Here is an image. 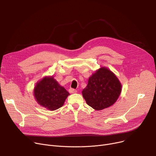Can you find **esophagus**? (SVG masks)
Here are the masks:
<instances>
[{
	"label": "esophagus",
	"mask_w": 156,
	"mask_h": 156,
	"mask_svg": "<svg viewBox=\"0 0 156 156\" xmlns=\"http://www.w3.org/2000/svg\"><path fill=\"white\" fill-rule=\"evenodd\" d=\"M77 92V90L76 89H74V88H69V92L71 94H73V93H76Z\"/></svg>",
	"instance_id": "obj_1"
}]
</instances>
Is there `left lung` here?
Masks as SVG:
<instances>
[{
	"label": "left lung",
	"instance_id": "8db88e82",
	"mask_svg": "<svg viewBox=\"0 0 156 156\" xmlns=\"http://www.w3.org/2000/svg\"><path fill=\"white\" fill-rule=\"evenodd\" d=\"M121 91L118 78L108 69L101 68L89 78L82 94L88 105L95 110H102L115 102Z\"/></svg>",
	"mask_w": 156,
	"mask_h": 156
}]
</instances>
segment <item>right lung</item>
Here are the masks:
<instances>
[{
    "mask_svg": "<svg viewBox=\"0 0 156 156\" xmlns=\"http://www.w3.org/2000/svg\"><path fill=\"white\" fill-rule=\"evenodd\" d=\"M69 92L61 87L53 77H45L36 85L34 95L37 102L54 111L63 105Z\"/></svg>",
    "mask_w": 156,
    "mask_h": 156,
    "instance_id": "obj_1",
    "label": "right lung"
}]
</instances>
